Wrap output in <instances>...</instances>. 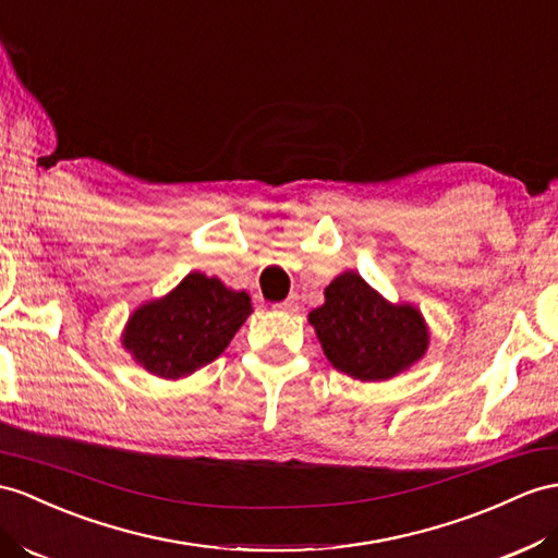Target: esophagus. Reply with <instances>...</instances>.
Here are the masks:
<instances>
[{
	"label": "esophagus",
	"instance_id": "esophagus-1",
	"mask_svg": "<svg viewBox=\"0 0 558 558\" xmlns=\"http://www.w3.org/2000/svg\"><path fill=\"white\" fill-rule=\"evenodd\" d=\"M276 308H280V311H288V313H294V311L299 308V296H296V294H290L288 299H284V302L276 304Z\"/></svg>",
	"mask_w": 558,
	"mask_h": 558
}]
</instances>
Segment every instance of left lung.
I'll return each mask as SVG.
<instances>
[{
    "label": "left lung",
    "mask_w": 558,
    "mask_h": 558,
    "mask_svg": "<svg viewBox=\"0 0 558 558\" xmlns=\"http://www.w3.org/2000/svg\"><path fill=\"white\" fill-rule=\"evenodd\" d=\"M323 351L339 373L381 381L415 365L428 347V327L410 304H389L353 270L325 288V304L308 313Z\"/></svg>",
    "instance_id": "left-lung-1"
}]
</instances>
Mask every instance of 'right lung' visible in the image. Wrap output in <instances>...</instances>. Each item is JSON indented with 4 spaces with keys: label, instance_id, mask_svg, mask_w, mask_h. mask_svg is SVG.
I'll use <instances>...</instances> for the list:
<instances>
[{
    "label": "right lung",
    "instance_id": "add662e5",
    "mask_svg": "<svg viewBox=\"0 0 558 558\" xmlns=\"http://www.w3.org/2000/svg\"><path fill=\"white\" fill-rule=\"evenodd\" d=\"M250 313L247 292L226 288L219 278L189 274L167 296L132 313L122 344L150 375L189 377L219 359Z\"/></svg>",
    "mask_w": 558,
    "mask_h": 558
}]
</instances>
